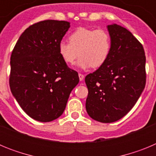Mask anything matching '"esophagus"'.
Returning a JSON list of instances; mask_svg holds the SVG:
<instances>
[{"label":"esophagus","instance_id":"1","mask_svg":"<svg viewBox=\"0 0 156 156\" xmlns=\"http://www.w3.org/2000/svg\"><path fill=\"white\" fill-rule=\"evenodd\" d=\"M79 79H80V81H82L83 80V78H84V76L83 75V74L81 73H79Z\"/></svg>","mask_w":156,"mask_h":156}]
</instances>
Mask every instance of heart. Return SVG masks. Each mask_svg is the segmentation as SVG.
I'll list each match as a JSON object with an SVG mask.
<instances>
[{"instance_id":"heart-1","label":"heart","mask_w":156,"mask_h":156,"mask_svg":"<svg viewBox=\"0 0 156 156\" xmlns=\"http://www.w3.org/2000/svg\"><path fill=\"white\" fill-rule=\"evenodd\" d=\"M110 51V36L104 30L80 27L69 36V43L58 44L59 55L66 63L73 64L80 56L76 66L81 69L101 66L107 61Z\"/></svg>"}]
</instances>
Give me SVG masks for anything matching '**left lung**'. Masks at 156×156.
Masks as SVG:
<instances>
[{"instance_id": "left-lung-1", "label": "left lung", "mask_w": 156, "mask_h": 156, "mask_svg": "<svg viewBox=\"0 0 156 156\" xmlns=\"http://www.w3.org/2000/svg\"><path fill=\"white\" fill-rule=\"evenodd\" d=\"M111 51L107 61L85 77L88 89L86 109L101 122L119 120L133 108L145 87L143 46L124 27L107 26Z\"/></svg>"}]
</instances>
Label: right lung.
Wrapping results in <instances>:
<instances>
[{"mask_svg": "<svg viewBox=\"0 0 156 156\" xmlns=\"http://www.w3.org/2000/svg\"><path fill=\"white\" fill-rule=\"evenodd\" d=\"M70 23L44 20L30 26L18 40L11 56L12 95L32 119L51 122L63 113L80 80L58 52Z\"/></svg>", "mask_w": 156, "mask_h": 156, "instance_id": "obj_1", "label": "right lung"}]
</instances>
